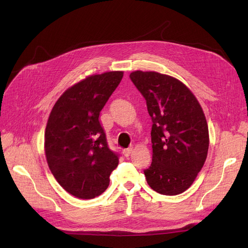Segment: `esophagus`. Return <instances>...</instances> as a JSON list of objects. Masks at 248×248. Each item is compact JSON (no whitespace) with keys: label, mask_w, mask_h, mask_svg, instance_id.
Here are the masks:
<instances>
[{"label":"esophagus","mask_w":248,"mask_h":248,"mask_svg":"<svg viewBox=\"0 0 248 248\" xmlns=\"http://www.w3.org/2000/svg\"><path fill=\"white\" fill-rule=\"evenodd\" d=\"M132 148L130 147V148H127V149H124L123 150V154H124V156L125 157H129V155L132 153Z\"/></svg>","instance_id":"1"}]
</instances>
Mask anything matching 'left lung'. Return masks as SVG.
I'll list each match as a JSON object with an SVG mask.
<instances>
[{
  "mask_svg": "<svg viewBox=\"0 0 248 248\" xmlns=\"http://www.w3.org/2000/svg\"><path fill=\"white\" fill-rule=\"evenodd\" d=\"M131 81L152 119V163L144 170L156 192L176 196L189 188L206 161L209 130L199 101L183 82L154 71H134Z\"/></svg>",
  "mask_w": 248,
  "mask_h": 248,
  "instance_id": "obj_1",
  "label": "left lung"
}]
</instances>
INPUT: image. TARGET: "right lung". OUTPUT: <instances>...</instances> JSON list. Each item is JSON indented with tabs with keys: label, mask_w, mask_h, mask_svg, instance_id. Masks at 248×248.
Returning a JSON list of instances; mask_svg holds the SVG:
<instances>
[{
	"label": "right lung",
	"mask_w": 248,
	"mask_h": 248,
	"mask_svg": "<svg viewBox=\"0 0 248 248\" xmlns=\"http://www.w3.org/2000/svg\"><path fill=\"white\" fill-rule=\"evenodd\" d=\"M123 71L89 77L63 93L48 118L44 149L58 183L78 199H94L109 185L119 163L99 122L100 111L119 86Z\"/></svg>",
	"instance_id": "1"
}]
</instances>
